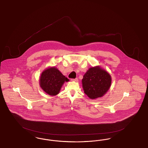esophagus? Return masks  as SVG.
I'll use <instances>...</instances> for the list:
<instances>
[{"instance_id":"esophagus-1","label":"esophagus","mask_w":148,"mask_h":148,"mask_svg":"<svg viewBox=\"0 0 148 148\" xmlns=\"http://www.w3.org/2000/svg\"><path fill=\"white\" fill-rule=\"evenodd\" d=\"M71 81H74V82H77L78 79H77V78H75V79H71Z\"/></svg>"}]
</instances>
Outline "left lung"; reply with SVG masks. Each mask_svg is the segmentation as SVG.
<instances>
[{
  "label": "left lung",
  "mask_w": 148,
  "mask_h": 148,
  "mask_svg": "<svg viewBox=\"0 0 148 148\" xmlns=\"http://www.w3.org/2000/svg\"><path fill=\"white\" fill-rule=\"evenodd\" d=\"M111 84L110 75L99 66L89 68L82 79L85 94L92 99L103 97L109 89Z\"/></svg>",
  "instance_id": "8db88e82"
}]
</instances>
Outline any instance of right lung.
Masks as SVG:
<instances>
[{"label":"right lung","mask_w":148,"mask_h":148,"mask_svg":"<svg viewBox=\"0 0 148 148\" xmlns=\"http://www.w3.org/2000/svg\"><path fill=\"white\" fill-rule=\"evenodd\" d=\"M69 80L56 67H50L42 71L39 83L44 92L54 96L59 94L64 83Z\"/></svg>","instance_id":"1"}]
</instances>
